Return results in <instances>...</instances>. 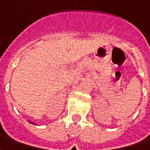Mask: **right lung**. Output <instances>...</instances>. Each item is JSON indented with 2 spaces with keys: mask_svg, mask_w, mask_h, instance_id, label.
Here are the masks:
<instances>
[{
  "mask_svg": "<svg viewBox=\"0 0 150 150\" xmlns=\"http://www.w3.org/2000/svg\"><path fill=\"white\" fill-rule=\"evenodd\" d=\"M31 122V123H33V122Z\"/></svg>",
  "mask_w": 150,
  "mask_h": 150,
  "instance_id": "1",
  "label": "right lung"
}]
</instances>
